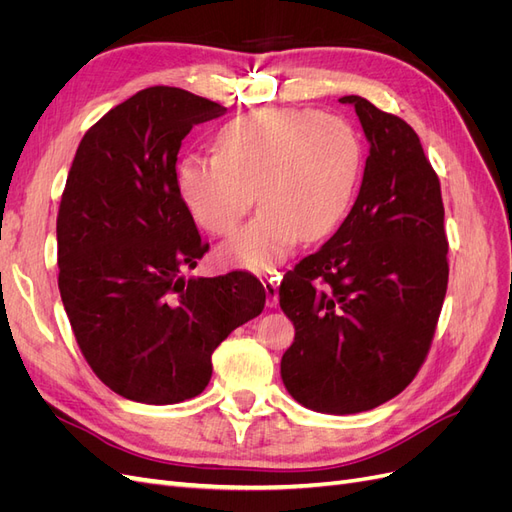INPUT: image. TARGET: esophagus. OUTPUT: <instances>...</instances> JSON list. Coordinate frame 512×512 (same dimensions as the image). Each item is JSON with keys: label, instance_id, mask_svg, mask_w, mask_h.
Here are the masks:
<instances>
[{"label": "esophagus", "instance_id": "1", "mask_svg": "<svg viewBox=\"0 0 512 512\" xmlns=\"http://www.w3.org/2000/svg\"><path fill=\"white\" fill-rule=\"evenodd\" d=\"M262 286H265L267 292V305L275 307L277 301H280V294H277V286H280V275H265L262 277Z\"/></svg>", "mask_w": 512, "mask_h": 512}]
</instances>
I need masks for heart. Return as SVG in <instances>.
Masks as SVG:
<instances>
[{"label":"heart","mask_w":512,"mask_h":512,"mask_svg":"<svg viewBox=\"0 0 512 512\" xmlns=\"http://www.w3.org/2000/svg\"><path fill=\"white\" fill-rule=\"evenodd\" d=\"M215 156L188 153L177 192L192 220L226 237L256 203L262 209L222 245L230 267L265 273L301 237L314 241L342 224L359 188L363 143L350 123L314 108H254L226 121Z\"/></svg>","instance_id":"1"}]
</instances>
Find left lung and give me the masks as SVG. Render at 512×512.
<instances>
[{
	"instance_id": "left-lung-1",
	"label": "left lung",
	"mask_w": 512,
	"mask_h": 512,
	"mask_svg": "<svg viewBox=\"0 0 512 512\" xmlns=\"http://www.w3.org/2000/svg\"><path fill=\"white\" fill-rule=\"evenodd\" d=\"M369 141L359 196L344 224L284 275L294 324L282 356L286 391L324 414H354L399 395L429 352L448 284L440 179L416 132L361 96Z\"/></svg>"
}]
</instances>
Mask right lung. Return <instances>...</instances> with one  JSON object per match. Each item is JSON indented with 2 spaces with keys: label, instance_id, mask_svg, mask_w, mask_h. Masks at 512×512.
<instances>
[{
  "label": "right lung",
  "instance_id": "add662e5",
  "mask_svg": "<svg viewBox=\"0 0 512 512\" xmlns=\"http://www.w3.org/2000/svg\"><path fill=\"white\" fill-rule=\"evenodd\" d=\"M226 113L179 87H149L83 136L57 213L59 292L85 361L117 395L151 406L205 391L211 354L256 318L252 273L190 277L205 256L177 192V153Z\"/></svg>",
  "mask_w": 512,
  "mask_h": 512
}]
</instances>
